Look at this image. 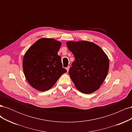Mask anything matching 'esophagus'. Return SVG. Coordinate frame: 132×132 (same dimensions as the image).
Returning a JSON list of instances; mask_svg holds the SVG:
<instances>
[{
  "label": "esophagus",
  "mask_w": 132,
  "mask_h": 132,
  "mask_svg": "<svg viewBox=\"0 0 132 132\" xmlns=\"http://www.w3.org/2000/svg\"><path fill=\"white\" fill-rule=\"evenodd\" d=\"M69 68H70V67H69V66H68V67H67V68H66V69H67V71H69Z\"/></svg>",
  "instance_id": "obj_1"
}]
</instances>
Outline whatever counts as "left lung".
Listing matches in <instances>:
<instances>
[{"mask_svg":"<svg viewBox=\"0 0 132 132\" xmlns=\"http://www.w3.org/2000/svg\"><path fill=\"white\" fill-rule=\"evenodd\" d=\"M67 46L75 57L69 74L75 87L84 94L94 93L107 77L109 69L107 55L98 46L89 41H68Z\"/></svg>","mask_w":132,"mask_h":132,"instance_id":"left-lung-1","label":"left lung"}]
</instances>
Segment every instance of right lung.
<instances>
[{
  "instance_id": "add662e5",
  "label": "right lung",
  "mask_w": 132,
  "mask_h": 132,
  "mask_svg": "<svg viewBox=\"0 0 132 132\" xmlns=\"http://www.w3.org/2000/svg\"><path fill=\"white\" fill-rule=\"evenodd\" d=\"M61 46V42L53 38H42L26 51L23 58V71L27 81L34 89L48 90L67 71L58 55Z\"/></svg>"
}]
</instances>
